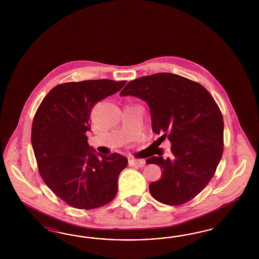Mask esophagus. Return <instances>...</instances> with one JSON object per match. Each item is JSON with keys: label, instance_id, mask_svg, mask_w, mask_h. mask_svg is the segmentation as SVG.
I'll list each match as a JSON object with an SVG mask.
<instances>
[{"label": "esophagus", "instance_id": "1", "mask_svg": "<svg viewBox=\"0 0 259 259\" xmlns=\"http://www.w3.org/2000/svg\"><path fill=\"white\" fill-rule=\"evenodd\" d=\"M129 164L131 166H137V167H144L145 161L143 159H131L129 160Z\"/></svg>", "mask_w": 259, "mask_h": 259}]
</instances>
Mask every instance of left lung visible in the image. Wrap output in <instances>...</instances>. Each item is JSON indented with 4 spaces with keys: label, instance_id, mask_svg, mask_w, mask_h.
I'll return each mask as SVG.
<instances>
[{
    "label": "left lung",
    "instance_id": "8db88e82",
    "mask_svg": "<svg viewBox=\"0 0 259 259\" xmlns=\"http://www.w3.org/2000/svg\"><path fill=\"white\" fill-rule=\"evenodd\" d=\"M120 97L147 102L152 130L171 142L172 157H150L161 178L151 195L167 205H181L198 195L212 180L223 153L224 122L220 108L201 84L172 73H157L128 82Z\"/></svg>",
    "mask_w": 259,
    "mask_h": 259
}]
</instances>
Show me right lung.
Returning a JSON list of instances; mask_svg holds the SVG:
<instances>
[{
    "mask_svg": "<svg viewBox=\"0 0 259 259\" xmlns=\"http://www.w3.org/2000/svg\"><path fill=\"white\" fill-rule=\"evenodd\" d=\"M125 83L104 78L57 85L35 114L31 143L39 175L56 196L74 208H99L117 195L118 175L128 159L118 153H97L85 134L96 103Z\"/></svg>",
    "mask_w": 259,
    "mask_h": 259,
    "instance_id": "add662e5",
    "label": "right lung"
}]
</instances>
